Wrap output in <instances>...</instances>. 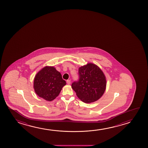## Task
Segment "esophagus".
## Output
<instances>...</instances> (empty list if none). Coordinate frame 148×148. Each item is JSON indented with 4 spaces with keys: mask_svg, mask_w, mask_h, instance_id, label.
<instances>
[{
    "mask_svg": "<svg viewBox=\"0 0 148 148\" xmlns=\"http://www.w3.org/2000/svg\"><path fill=\"white\" fill-rule=\"evenodd\" d=\"M66 82H67V84L70 85L71 84V80H67V81H66Z\"/></svg>",
    "mask_w": 148,
    "mask_h": 148,
    "instance_id": "obj_1",
    "label": "esophagus"
}]
</instances>
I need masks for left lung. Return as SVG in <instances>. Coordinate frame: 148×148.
<instances>
[{
    "instance_id": "8db88e82",
    "label": "left lung",
    "mask_w": 148,
    "mask_h": 148,
    "mask_svg": "<svg viewBox=\"0 0 148 148\" xmlns=\"http://www.w3.org/2000/svg\"><path fill=\"white\" fill-rule=\"evenodd\" d=\"M78 76V80L72 84L77 97L85 103L99 99L106 87L105 76L99 68L93 64H87L79 68Z\"/></svg>"
}]
</instances>
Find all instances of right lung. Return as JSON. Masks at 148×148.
Wrapping results in <instances>:
<instances>
[{
  "label": "right lung",
  "instance_id": "add662e5",
  "mask_svg": "<svg viewBox=\"0 0 148 148\" xmlns=\"http://www.w3.org/2000/svg\"><path fill=\"white\" fill-rule=\"evenodd\" d=\"M66 84L61 73L54 67L47 66L35 77L34 88L39 97L51 101L58 96Z\"/></svg>",
  "mask_w": 148,
  "mask_h": 148
}]
</instances>
